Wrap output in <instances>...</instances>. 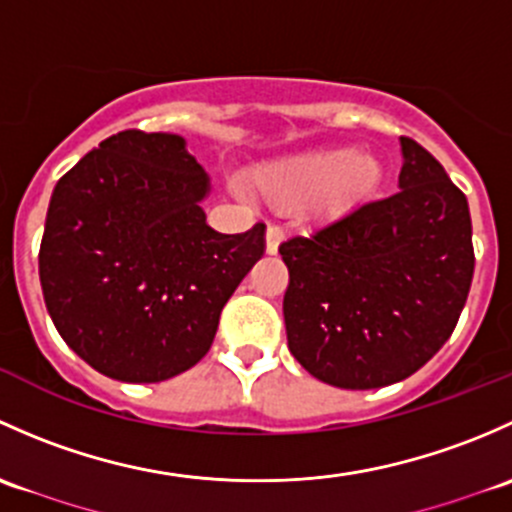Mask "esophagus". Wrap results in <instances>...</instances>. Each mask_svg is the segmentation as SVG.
<instances>
[{"label":"esophagus","instance_id":"1","mask_svg":"<svg viewBox=\"0 0 512 512\" xmlns=\"http://www.w3.org/2000/svg\"><path fill=\"white\" fill-rule=\"evenodd\" d=\"M281 241H283V229H278V226H268L266 229V254L276 256Z\"/></svg>","mask_w":512,"mask_h":512}]
</instances>
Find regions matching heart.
I'll list each match as a JSON object with an SVG mask.
<instances>
[{
  "instance_id": "obj_1",
  "label": "heart",
  "mask_w": 512,
  "mask_h": 512,
  "mask_svg": "<svg viewBox=\"0 0 512 512\" xmlns=\"http://www.w3.org/2000/svg\"><path fill=\"white\" fill-rule=\"evenodd\" d=\"M387 170L372 152L355 147H315L266 160L246 172V187L278 209L303 204L305 217L337 221L370 204Z\"/></svg>"
}]
</instances>
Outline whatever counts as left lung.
Instances as JSON below:
<instances>
[{
  "mask_svg": "<svg viewBox=\"0 0 512 512\" xmlns=\"http://www.w3.org/2000/svg\"><path fill=\"white\" fill-rule=\"evenodd\" d=\"M399 192L278 246L288 350L315 379L379 389L449 340L473 278L466 194L419 142L399 138Z\"/></svg>",
  "mask_w": 512,
  "mask_h": 512,
  "instance_id": "left-lung-1",
  "label": "left lung"
}]
</instances>
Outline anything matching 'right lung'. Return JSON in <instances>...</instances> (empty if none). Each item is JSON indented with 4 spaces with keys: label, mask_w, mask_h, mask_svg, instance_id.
<instances>
[{
    "label": "right lung",
    "mask_w": 512,
    "mask_h": 512,
    "mask_svg": "<svg viewBox=\"0 0 512 512\" xmlns=\"http://www.w3.org/2000/svg\"><path fill=\"white\" fill-rule=\"evenodd\" d=\"M204 167L175 133L123 130L56 182L39 251L66 345L120 382H165L212 347L219 315L266 251V226L219 234Z\"/></svg>",
    "instance_id": "obj_1"
}]
</instances>
